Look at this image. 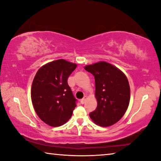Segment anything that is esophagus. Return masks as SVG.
Returning a JSON list of instances; mask_svg holds the SVG:
<instances>
[{
	"label": "esophagus",
	"instance_id": "esophagus-1",
	"mask_svg": "<svg viewBox=\"0 0 161 161\" xmlns=\"http://www.w3.org/2000/svg\"><path fill=\"white\" fill-rule=\"evenodd\" d=\"M86 99H87V96H84V97H83V98H82V99H81V100H80V103H82V104H83V103L86 102Z\"/></svg>",
	"mask_w": 161,
	"mask_h": 161
}]
</instances>
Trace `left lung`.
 Here are the masks:
<instances>
[{
  "mask_svg": "<svg viewBox=\"0 0 161 161\" xmlns=\"http://www.w3.org/2000/svg\"><path fill=\"white\" fill-rule=\"evenodd\" d=\"M84 68L95 78L97 107L89 116L101 127L114 125L129 106L130 87L127 76L117 67L104 61L86 65Z\"/></svg>",
  "mask_w": 161,
  "mask_h": 161,
  "instance_id": "1",
  "label": "left lung"
}]
</instances>
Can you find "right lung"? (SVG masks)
I'll use <instances>...</instances> for the list:
<instances>
[{
  "instance_id": "right-lung-1",
  "label": "right lung",
  "mask_w": 161,
  "mask_h": 161,
  "mask_svg": "<svg viewBox=\"0 0 161 161\" xmlns=\"http://www.w3.org/2000/svg\"><path fill=\"white\" fill-rule=\"evenodd\" d=\"M77 67L63 59L41 67L34 76L31 88L34 108L41 120L51 127H60L70 119L75 108L68 78Z\"/></svg>"
}]
</instances>
